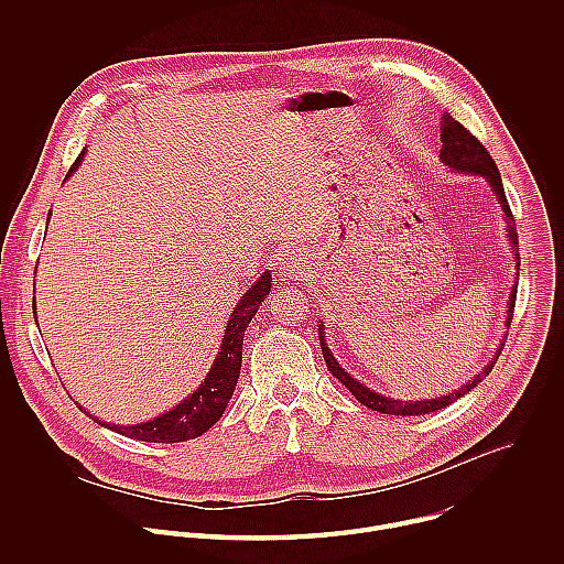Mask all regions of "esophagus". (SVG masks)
Returning <instances> with one entry per match:
<instances>
[{
    "label": "esophagus",
    "mask_w": 564,
    "mask_h": 564,
    "mask_svg": "<svg viewBox=\"0 0 564 564\" xmlns=\"http://www.w3.org/2000/svg\"><path fill=\"white\" fill-rule=\"evenodd\" d=\"M296 274H301V263H299V259L292 257V254L283 257L281 263H279V276H281L283 281H290V279H296Z\"/></svg>",
    "instance_id": "1"
}]
</instances>
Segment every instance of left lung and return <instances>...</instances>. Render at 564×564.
Here are the masks:
<instances>
[{
    "label": "left lung",
    "instance_id": "1",
    "mask_svg": "<svg viewBox=\"0 0 564 564\" xmlns=\"http://www.w3.org/2000/svg\"><path fill=\"white\" fill-rule=\"evenodd\" d=\"M440 160L451 167L453 172H462V174H477L481 178H487V183L494 187L500 205H502V212H505V218H507V227H509V240H511V248H513V257L518 261V268H520V248H518V231H516V220H513V214H511V207L507 203V194H505V187H502V176L498 172V165L496 160L491 158V153L485 149V144H481L468 129H464V124H459L457 120H453L448 113H444L442 118V151H440ZM516 294H518V281L516 285L511 288V296H509V310H507V328L511 326V316H513V307H516ZM318 341H321V352H324V359H326V366L328 370L355 394L357 401H361L364 406H368L370 411H377V413H386V415H426V413H435V411H442L446 406H451L453 401H457L459 397H464L470 388H475L481 379H485L500 352H502V346L505 341L500 344V348L496 350V359H491V364H487V368L477 372L473 379H468L459 390L455 392H448L444 397H437V399H424V401H399V399H390V397H383V394H377L372 392L370 388H366L364 383H359L357 379H352L339 364L337 359L333 357L328 344L324 341V324H318Z\"/></svg>",
    "mask_w": 564,
    "mask_h": 564
}]
</instances>
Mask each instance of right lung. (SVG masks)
I'll return each mask as SVG.
<instances>
[{
	"label": "right lung",
	"instance_id": "1",
	"mask_svg": "<svg viewBox=\"0 0 564 564\" xmlns=\"http://www.w3.org/2000/svg\"><path fill=\"white\" fill-rule=\"evenodd\" d=\"M83 158H85V151L77 155L66 178L79 167ZM270 288H272V274L263 272V276L243 294V299L236 303V307L227 321L220 350H218L205 381H200V386L189 397H185L176 409L163 413L160 417H153L149 422L133 424V426L105 424L100 420H94V422H98L100 426L111 429L124 437L140 440V442H153V444L187 442V440H194V437L203 435L205 431H209L220 420V415L225 413L229 399L234 394V388H236V381L240 375V361H243V335L250 326L252 316L257 314L261 301L270 294ZM33 310H35V303H33Z\"/></svg>",
	"mask_w": 564,
	"mask_h": 564
}]
</instances>
